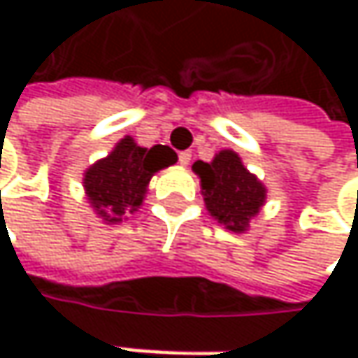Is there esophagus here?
Wrapping results in <instances>:
<instances>
[{
    "instance_id": "obj_1",
    "label": "esophagus",
    "mask_w": 358,
    "mask_h": 358,
    "mask_svg": "<svg viewBox=\"0 0 358 358\" xmlns=\"http://www.w3.org/2000/svg\"><path fill=\"white\" fill-rule=\"evenodd\" d=\"M190 157H192V153H190V151H180L178 162L182 164V166H188V164H190Z\"/></svg>"
}]
</instances>
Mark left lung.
<instances>
[{
  "label": "left lung",
  "instance_id": "obj_1",
  "mask_svg": "<svg viewBox=\"0 0 358 358\" xmlns=\"http://www.w3.org/2000/svg\"><path fill=\"white\" fill-rule=\"evenodd\" d=\"M192 170L201 178V188L209 213L232 232H245L265 201V188L243 166L234 151H222L213 162H194Z\"/></svg>",
  "mask_w": 358,
  "mask_h": 358
}]
</instances>
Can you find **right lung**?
<instances>
[{
	"label": "right lung",
	"mask_w": 358,
	"mask_h": 358,
	"mask_svg": "<svg viewBox=\"0 0 358 358\" xmlns=\"http://www.w3.org/2000/svg\"><path fill=\"white\" fill-rule=\"evenodd\" d=\"M178 155L168 145L151 149L138 147L130 136L122 138L106 159L91 166L85 174V188L91 205L108 222H122L143 203L151 176L176 164Z\"/></svg>",
	"instance_id": "1"
}]
</instances>
